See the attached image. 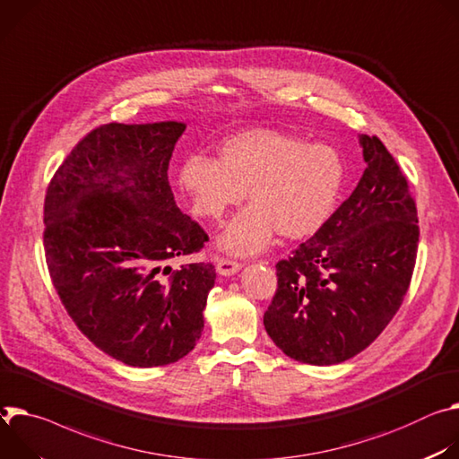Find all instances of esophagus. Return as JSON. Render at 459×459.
<instances>
[{"label":"esophagus","instance_id":"obj_1","mask_svg":"<svg viewBox=\"0 0 459 459\" xmlns=\"http://www.w3.org/2000/svg\"><path fill=\"white\" fill-rule=\"evenodd\" d=\"M242 270V266L235 261H230V259H217V272L219 275H224V277H230V275H235Z\"/></svg>","mask_w":459,"mask_h":459}]
</instances>
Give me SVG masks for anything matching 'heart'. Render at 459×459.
Returning a JSON list of instances; mask_svg holds the SVG:
<instances>
[{
    "label": "heart",
    "mask_w": 459,
    "mask_h": 459,
    "mask_svg": "<svg viewBox=\"0 0 459 459\" xmlns=\"http://www.w3.org/2000/svg\"><path fill=\"white\" fill-rule=\"evenodd\" d=\"M221 159L187 157L178 169V186L191 210L219 221L246 196L219 237L233 255H255L273 233L299 238L317 231L332 215L344 178L339 152L328 143H307L275 129H247L230 136Z\"/></svg>",
    "instance_id": "heart-1"
}]
</instances>
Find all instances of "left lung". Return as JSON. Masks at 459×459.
I'll return each mask as SVG.
<instances>
[{"label":"left lung","instance_id":"left-lung-1","mask_svg":"<svg viewBox=\"0 0 459 459\" xmlns=\"http://www.w3.org/2000/svg\"><path fill=\"white\" fill-rule=\"evenodd\" d=\"M367 169L337 212L277 264L264 328L288 358L328 367L363 351L409 290L420 240L416 204L377 136L359 134Z\"/></svg>","mask_w":459,"mask_h":459}]
</instances>
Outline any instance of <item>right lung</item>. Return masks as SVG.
<instances>
[{
    "label": "right lung",
    "instance_id": "add662e5",
    "mask_svg": "<svg viewBox=\"0 0 459 459\" xmlns=\"http://www.w3.org/2000/svg\"><path fill=\"white\" fill-rule=\"evenodd\" d=\"M184 122L91 131L50 180L43 246L50 277L82 333L117 361L164 367L204 330L212 264L173 270L208 235L177 206L168 168Z\"/></svg>",
    "mask_w": 459,
    "mask_h": 459
}]
</instances>
